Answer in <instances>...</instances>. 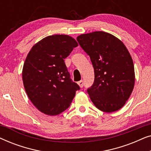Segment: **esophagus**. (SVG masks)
Returning <instances> with one entry per match:
<instances>
[{
	"label": "esophagus",
	"mask_w": 151,
	"mask_h": 151,
	"mask_svg": "<svg viewBox=\"0 0 151 151\" xmlns=\"http://www.w3.org/2000/svg\"><path fill=\"white\" fill-rule=\"evenodd\" d=\"M78 85H79L81 88L83 87V86H84V82H83V80H80V81H79V82H78Z\"/></svg>",
	"instance_id": "1"
}]
</instances>
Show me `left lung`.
<instances>
[{"mask_svg":"<svg viewBox=\"0 0 151 151\" xmlns=\"http://www.w3.org/2000/svg\"><path fill=\"white\" fill-rule=\"evenodd\" d=\"M89 55L94 69L93 84L88 94L99 110L111 113L120 109L135 84L132 58L124 43L109 33L94 32L77 37Z\"/></svg>","mask_w":151,"mask_h":151,"instance_id":"8db88e82","label":"left lung"}]
</instances>
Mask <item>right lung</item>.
Returning <instances> with one entry per match:
<instances>
[{"instance_id":"1","label":"right lung","mask_w":151,"mask_h":151,"mask_svg":"<svg viewBox=\"0 0 151 151\" xmlns=\"http://www.w3.org/2000/svg\"><path fill=\"white\" fill-rule=\"evenodd\" d=\"M78 46L71 36L53 35L36 43L27 56L22 69L24 89L34 106L45 114L63 113L80 89L65 63Z\"/></svg>"}]
</instances>
